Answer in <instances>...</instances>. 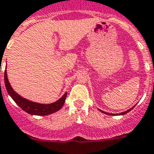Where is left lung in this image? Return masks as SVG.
I'll return each instance as SVG.
<instances>
[{
	"instance_id": "1",
	"label": "left lung",
	"mask_w": 154,
	"mask_h": 154,
	"mask_svg": "<svg viewBox=\"0 0 154 154\" xmlns=\"http://www.w3.org/2000/svg\"><path fill=\"white\" fill-rule=\"evenodd\" d=\"M134 107H132V108H131L130 109H128V110H127V111H125V112H121V113H118V114H116V115H124V114H126V113H128V112H129L131 111V109H133V108ZM99 111L100 112H103V113H105V114H107V115H110V116H113L114 114H112V113H108V112H104V111H102V110H101V109H99Z\"/></svg>"
}]
</instances>
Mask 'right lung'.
Masks as SVG:
<instances>
[{
    "label": "right lung",
    "mask_w": 154,
    "mask_h": 154,
    "mask_svg": "<svg viewBox=\"0 0 154 154\" xmlns=\"http://www.w3.org/2000/svg\"><path fill=\"white\" fill-rule=\"evenodd\" d=\"M5 84L7 92L11 96V98L13 99L14 101L23 111L30 114V115L47 116L53 113V112H56L63 107L66 97H67V93H65L59 100H57V101L51 103V104H40V103L29 101L27 99L24 98V97L18 94L16 91H14V90L10 85L8 79L6 70L5 72Z\"/></svg>",
    "instance_id": "1"
}]
</instances>
